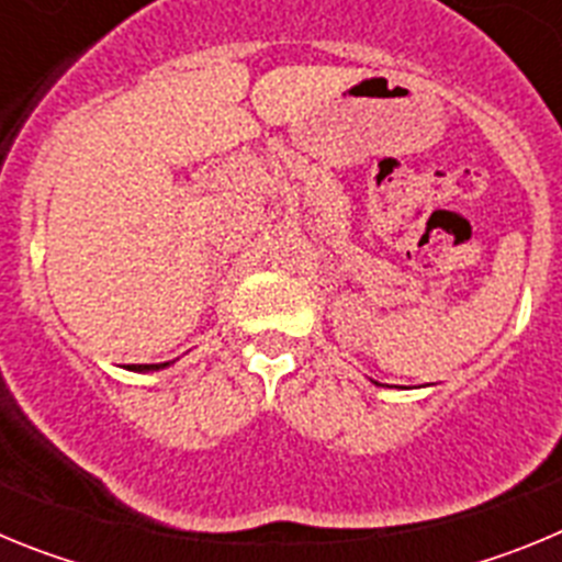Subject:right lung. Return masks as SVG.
I'll list each match as a JSON object with an SVG mask.
<instances>
[{
	"label": "right lung",
	"mask_w": 562,
	"mask_h": 562,
	"mask_svg": "<svg viewBox=\"0 0 562 562\" xmlns=\"http://www.w3.org/2000/svg\"><path fill=\"white\" fill-rule=\"evenodd\" d=\"M162 366H168V362H151V366H132L134 371H157L162 369Z\"/></svg>",
	"instance_id": "obj_1"
}]
</instances>
